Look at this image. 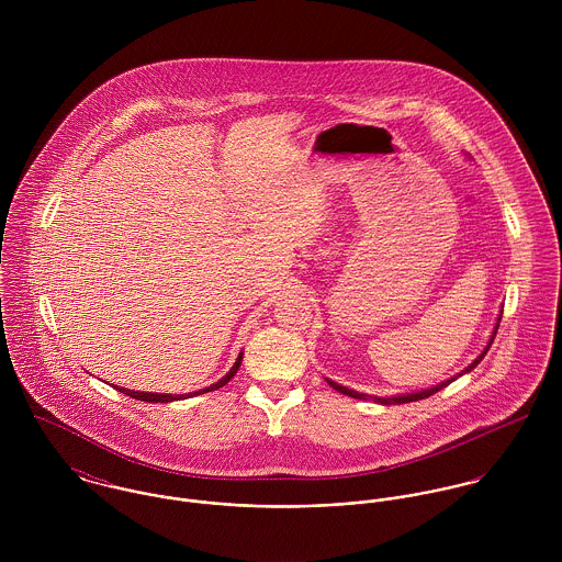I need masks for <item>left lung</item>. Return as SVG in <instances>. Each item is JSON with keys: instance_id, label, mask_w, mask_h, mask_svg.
<instances>
[{"instance_id": "8db88e82", "label": "left lung", "mask_w": 562, "mask_h": 562, "mask_svg": "<svg viewBox=\"0 0 562 562\" xmlns=\"http://www.w3.org/2000/svg\"><path fill=\"white\" fill-rule=\"evenodd\" d=\"M497 328H499V318H497V324H495V330H493V335H491V339H488V346L493 344V339H495V333H497ZM488 346L484 348V352H482L481 357L465 370V372H470V370H474L479 363L482 361V357L486 355V350H488ZM454 381V379H452ZM452 381H446V383H441V385H437V387H432V390H424V392H417V394H406V396H396V398H376V401L381 402V404H402V402H415L422 401V398H428V396H432V394H437L439 390H443L446 385H450ZM328 385L333 387V390H337L339 394H346V396H350V398H366L363 394H359V392H352V390H348V387H341V385H337V383H333V381H328Z\"/></svg>"}]
</instances>
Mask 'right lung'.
<instances>
[{"label":"right lung","mask_w":562,"mask_h":562,"mask_svg":"<svg viewBox=\"0 0 562 562\" xmlns=\"http://www.w3.org/2000/svg\"><path fill=\"white\" fill-rule=\"evenodd\" d=\"M241 363V352L240 357H238V361H236V366L218 381V383H214V385H210V387H205V390H201V392H196V396L199 394H205V392H214V390H218V387H223V385H227L234 376H236V372H238V368H240ZM121 394H127V396H132V398H136V401H145V402H172L179 401V398H186V396H192V394H186V396H170V394H145V392H132V390H125V387H116Z\"/></svg>","instance_id":"1"}]
</instances>
